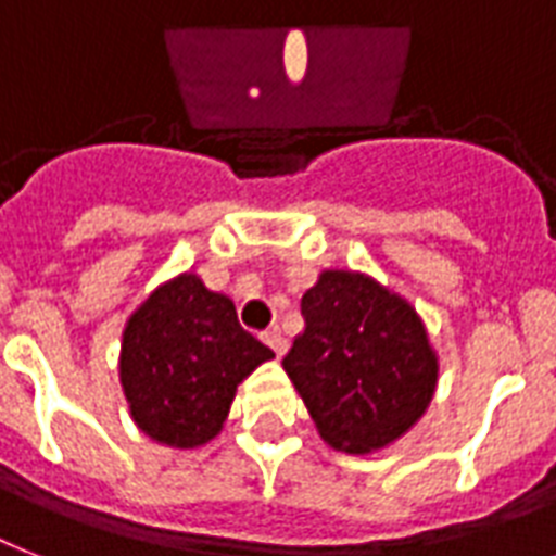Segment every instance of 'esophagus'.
I'll list each match as a JSON object with an SVG mask.
<instances>
[{
	"mask_svg": "<svg viewBox=\"0 0 556 556\" xmlns=\"http://www.w3.org/2000/svg\"><path fill=\"white\" fill-rule=\"evenodd\" d=\"M262 340H265V343H268V346L274 349V355H277V357H282L288 352V340L282 338V334H279L277 329L265 331V334H262Z\"/></svg>",
	"mask_w": 556,
	"mask_h": 556,
	"instance_id": "34e87169",
	"label": "esophagus"
}]
</instances>
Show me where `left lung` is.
Masks as SVG:
<instances>
[{"mask_svg":"<svg viewBox=\"0 0 556 556\" xmlns=\"http://www.w3.org/2000/svg\"><path fill=\"white\" fill-rule=\"evenodd\" d=\"M303 317L282 369L323 441L366 456L401 439L439 380L418 312L366 274L323 270L303 294Z\"/></svg>","mask_w":556,"mask_h":556,"instance_id":"left-lung-1","label":"left lung"}]
</instances>
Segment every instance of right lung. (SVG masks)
<instances>
[{"label":"right lung","mask_w":556,"mask_h":556,"mask_svg":"<svg viewBox=\"0 0 556 556\" xmlns=\"http://www.w3.org/2000/svg\"><path fill=\"white\" fill-rule=\"evenodd\" d=\"M270 357L239 326L230 296L195 274H178L126 320L121 387L132 421L152 441L192 450L216 439L236 387Z\"/></svg>","instance_id":"1"}]
</instances>
